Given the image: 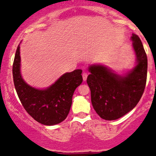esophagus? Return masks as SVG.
<instances>
[{
  "instance_id": "obj_1",
  "label": "esophagus",
  "mask_w": 156,
  "mask_h": 156,
  "mask_svg": "<svg viewBox=\"0 0 156 156\" xmlns=\"http://www.w3.org/2000/svg\"><path fill=\"white\" fill-rule=\"evenodd\" d=\"M82 76H83V80H87V76H88V74H87V73H83V75H82Z\"/></svg>"
}]
</instances>
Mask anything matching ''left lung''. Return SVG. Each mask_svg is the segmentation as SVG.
Returning a JSON list of instances; mask_svg holds the SVG:
<instances>
[{
	"mask_svg": "<svg viewBox=\"0 0 156 156\" xmlns=\"http://www.w3.org/2000/svg\"><path fill=\"white\" fill-rule=\"evenodd\" d=\"M133 48L136 65L125 76L115 74L103 65H91L87 83L91 101L97 114L105 120H114L131 111L145 89L147 58L140 38L133 34Z\"/></svg>",
	"mask_w": 156,
	"mask_h": 156,
	"instance_id": "obj_1",
	"label": "left lung"
}]
</instances>
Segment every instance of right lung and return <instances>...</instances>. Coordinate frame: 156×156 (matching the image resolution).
I'll use <instances>...</instances> for the list:
<instances>
[{
    "label": "right lung",
    "mask_w": 156,
    "mask_h": 156,
    "mask_svg": "<svg viewBox=\"0 0 156 156\" xmlns=\"http://www.w3.org/2000/svg\"><path fill=\"white\" fill-rule=\"evenodd\" d=\"M81 73V69L65 73L45 89L30 87L20 74V45L12 67L14 84L23 106L36 121L45 125L58 124L67 118L73 93L83 81Z\"/></svg>",
    "instance_id": "obj_1"
}]
</instances>
